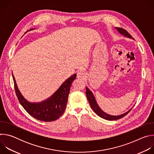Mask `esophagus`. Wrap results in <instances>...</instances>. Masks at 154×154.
I'll return each instance as SVG.
<instances>
[{"instance_id":"obj_1","label":"esophagus","mask_w":154,"mask_h":154,"mask_svg":"<svg viewBox=\"0 0 154 154\" xmlns=\"http://www.w3.org/2000/svg\"><path fill=\"white\" fill-rule=\"evenodd\" d=\"M85 77V74L84 72H83V71H80L78 72V73H77V77L78 78L82 79V78H84Z\"/></svg>"}]
</instances>
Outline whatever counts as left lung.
<instances>
[{
	"instance_id": "8db88e82",
	"label": "left lung",
	"mask_w": 154,
	"mask_h": 154,
	"mask_svg": "<svg viewBox=\"0 0 154 154\" xmlns=\"http://www.w3.org/2000/svg\"><path fill=\"white\" fill-rule=\"evenodd\" d=\"M116 29L118 30V31L122 35L125 36L126 37L130 38H133V37L131 36L127 31H126L125 29L120 28V27H116ZM134 39V38H133ZM86 97L88 100L89 101L90 105L91 107V108L93 109V110L94 112V113H96L99 116H100L102 118H103L105 119L106 120H109V121H115V120H118L119 119H121L123 117H124L125 115H127L130 111V109L129 111H128L127 112H126L125 113H124L121 115H119V116H112V115H108L106 113H105V112H103L102 109L100 108V107L98 106L96 99L94 98V96L93 95V94L92 93V92L87 87H86Z\"/></svg>"
}]
</instances>
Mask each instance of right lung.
<instances>
[{
  "label": "right lung",
  "instance_id": "right-lung-1",
  "mask_svg": "<svg viewBox=\"0 0 154 154\" xmlns=\"http://www.w3.org/2000/svg\"><path fill=\"white\" fill-rule=\"evenodd\" d=\"M12 75L17 99L26 111L38 120L51 122L58 119L64 112L70 88L72 82L76 78L77 74H74L66 80L50 98L39 103H31L26 100L19 91L13 74Z\"/></svg>",
  "mask_w": 154,
  "mask_h": 154
}]
</instances>
